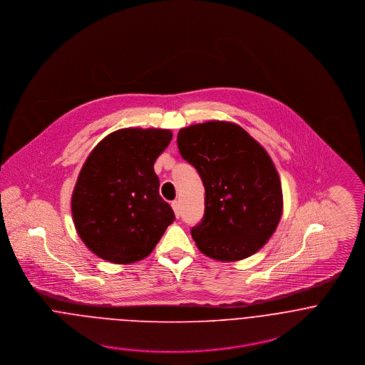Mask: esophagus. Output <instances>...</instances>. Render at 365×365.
<instances>
[{
    "label": "esophagus",
    "instance_id": "esophagus-1",
    "mask_svg": "<svg viewBox=\"0 0 365 365\" xmlns=\"http://www.w3.org/2000/svg\"><path fill=\"white\" fill-rule=\"evenodd\" d=\"M171 207H173V210H174L175 216L180 217V215H181V205H180V202H178V201H174V202L171 204Z\"/></svg>",
    "mask_w": 365,
    "mask_h": 365
}]
</instances>
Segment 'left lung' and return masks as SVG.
I'll list each match as a JSON object with an SVG mask.
<instances>
[{"instance_id": "obj_1", "label": "left lung", "mask_w": 365, "mask_h": 365, "mask_svg": "<svg viewBox=\"0 0 365 365\" xmlns=\"http://www.w3.org/2000/svg\"><path fill=\"white\" fill-rule=\"evenodd\" d=\"M180 155L205 187V213L191 229L210 259L243 260L268 242L282 215V188L275 165L243 128L225 120L182 128Z\"/></svg>"}]
</instances>
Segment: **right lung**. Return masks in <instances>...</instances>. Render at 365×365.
<instances>
[{
    "label": "right lung",
    "instance_id": "1",
    "mask_svg": "<svg viewBox=\"0 0 365 365\" xmlns=\"http://www.w3.org/2000/svg\"><path fill=\"white\" fill-rule=\"evenodd\" d=\"M173 133L126 128L104 138L87 157L71 197L76 230L103 260L148 257L175 219L160 197L155 161Z\"/></svg>",
    "mask_w": 365,
    "mask_h": 365
}]
</instances>
